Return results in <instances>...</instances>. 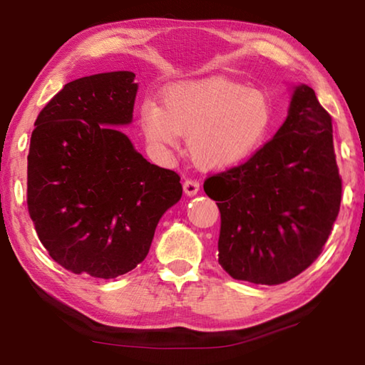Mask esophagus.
<instances>
[{"label":"esophagus","mask_w":365,"mask_h":365,"mask_svg":"<svg viewBox=\"0 0 365 365\" xmlns=\"http://www.w3.org/2000/svg\"><path fill=\"white\" fill-rule=\"evenodd\" d=\"M183 191L187 196H195L200 191V182L196 180H185L183 182Z\"/></svg>","instance_id":"34e87169"}]
</instances>
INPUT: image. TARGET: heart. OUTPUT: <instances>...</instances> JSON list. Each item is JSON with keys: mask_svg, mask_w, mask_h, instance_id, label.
I'll use <instances>...</instances> for the list:
<instances>
[{"mask_svg": "<svg viewBox=\"0 0 365 365\" xmlns=\"http://www.w3.org/2000/svg\"><path fill=\"white\" fill-rule=\"evenodd\" d=\"M274 113L269 96L228 78L209 77L169 86L160 106L145 101L140 130L154 151H168L187 137L191 160L209 170L243 164L267 140Z\"/></svg>", "mask_w": 365, "mask_h": 365, "instance_id": "obj_1", "label": "heart"}]
</instances>
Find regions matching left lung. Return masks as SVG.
Listing matches in <instances>:
<instances>
[{"instance_id":"8db88e82","label":"left lung","mask_w":365,"mask_h":365,"mask_svg":"<svg viewBox=\"0 0 365 365\" xmlns=\"http://www.w3.org/2000/svg\"><path fill=\"white\" fill-rule=\"evenodd\" d=\"M285 122L245 164L209 177L220 211L219 264L235 280L280 285L322 251L341 202L331 117L293 85Z\"/></svg>"}]
</instances>
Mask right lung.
I'll use <instances>...</instances> for the list:
<instances>
[{"mask_svg":"<svg viewBox=\"0 0 365 365\" xmlns=\"http://www.w3.org/2000/svg\"><path fill=\"white\" fill-rule=\"evenodd\" d=\"M130 71L64 85L35 120L27 205L40 242L73 274L115 279L143 261L164 212L182 197L174 170L135 150Z\"/></svg>","mask_w":365,"mask_h":365,"instance_id":"obj_1","label":"right lung"}]
</instances>
